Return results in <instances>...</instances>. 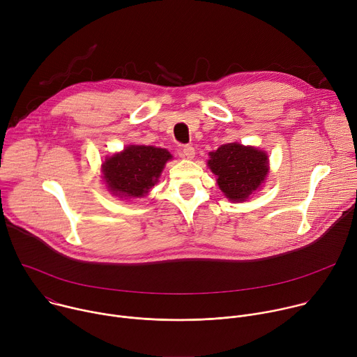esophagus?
<instances>
[{"label": "esophagus", "instance_id": "obj_1", "mask_svg": "<svg viewBox=\"0 0 357 357\" xmlns=\"http://www.w3.org/2000/svg\"><path fill=\"white\" fill-rule=\"evenodd\" d=\"M182 158H186V160H193L195 158V148L192 145H185L182 148Z\"/></svg>", "mask_w": 357, "mask_h": 357}]
</instances>
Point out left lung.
I'll return each instance as SVG.
<instances>
[{"label":"left lung","mask_w":357,"mask_h":357,"mask_svg":"<svg viewBox=\"0 0 357 357\" xmlns=\"http://www.w3.org/2000/svg\"><path fill=\"white\" fill-rule=\"evenodd\" d=\"M208 167L218 176V185L231 202H244L264 183L270 167L264 151L238 142L220 145L209 152Z\"/></svg>","instance_id":"left-lung-1"}]
</instances>
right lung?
<instances>
[{
    "label": "right lung",
    "mask_w": 357,
    "mask_h": 357,
    "mask_svg": "<svg viewBox=\"0 0 357 357\" xmlns=\"http://www.w3.org/2000/svg\"><path fill=\"white\" fill-rule=\"evenodd\" d=\"M172 155L165 148L128 145L101 165L107 189L120 197H142L154 186Z\"/></svg>",
    "instance_id": "add662e5"
}]
</instances>
